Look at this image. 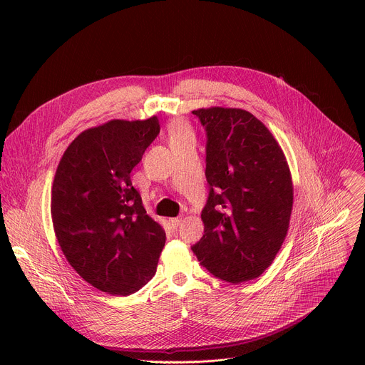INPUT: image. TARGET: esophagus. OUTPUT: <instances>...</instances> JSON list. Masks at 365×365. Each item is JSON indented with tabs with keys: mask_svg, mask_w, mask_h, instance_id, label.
<instances>
[{
	"mask_svg": "<svg viewBox=\"0 0 365 365\" xmlns=\"http://www.w3.org/2000/svg\"><path fill=\"white\" fill-rule=\"evenodd\" d=\"M180 222H182V218H172V220H170V225H172L173 228H178V227L180 225Z\"/></svg>",
	"mask_w": 365,
	"mask_h": 365,
	"instance_id": "34e87169",
	"label": "esophagus"
}]
</instances>
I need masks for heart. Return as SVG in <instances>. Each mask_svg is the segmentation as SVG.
<instances>
[{"label": "heart", "mask_w": 365, "mask_h": 365, "mask_svg": "<svg viewBox=\"0 0 365 365\" xmlns=\"http://www.w3.org/2000/svg\"><path fill=\"white\" fill-rule=\"evenodd\" d=\"M193 135L192 133V128L182 120H176L173 121L170 125H169V137H170V141H178L180 138H185V137H190Z\"/></svg>", "instance_id": "heart-1"}]
</instances>
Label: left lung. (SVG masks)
<instances>
[{"mask_svg": "<svg viewBox=\"0 0 365 365\" xmlns=\"http://www.w3.org/2000/svg\"><path fill=\"white\" fill-rule=\"evenodd\" d=\"M206 130L203 237L192 247L200 264L228 283L262 276L289 231L293 182L270 130L241 108H199Z\"/></svg>", "mask_w": 365, "mask_h": 365, "instance_id": "8db88e82", "label": "left lung"}]
</instances>
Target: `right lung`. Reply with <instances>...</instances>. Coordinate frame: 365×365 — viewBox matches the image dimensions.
Masks as SVG:
<instances>
[{"instance_id": "obj_1", "label": "right lung", "mask_w": 365, "mask_h": 365, "mask_svg": "<svg viewBox=\"0 0 365 365\" xmlns=\"http://www.w3.org/2000/svg\"><path fill=\"white\" fill-rule=\"evenodd\" d=\"M159 131L155 115L88 128L56 169L50 212L58 242L78 274L108 294L135 293L158 270L166 232L147 215L130 173Z\"/></svg>"}]
</instances>
